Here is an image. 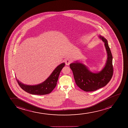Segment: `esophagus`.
I'll return each mask as SVG.
<instances>
[{
  "label": "esophagus",
  "mask_w": 128,
  "mask_h": 128,
  "mask_svg": "<svg viewBox=\"0 0 128 128\" xmlns=\"http://www.w3.org/2000/svg\"><path fill=\"white\" fill-rule=\"evenodd\" d=\"M72 63V60L70 59L67 58L65 60V64L66 65H69L70 64Z\"/></svg>",
  "instance_id": "obj_1"
}]
</instances>
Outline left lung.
<instances>
[{"instance_id":"obj_1","label":"left lung","mask_w":128,"mask_h":128,"mask_svg":"<svg viewBox=\"0 0 128 128\" xmlns=\"http://www.w3.org/2000/svg\"><path fill=\"white\" fill-rule=\"evenodd\" d=\"M100 38L104 43L108 54L106 66L100 72H92L84 65L78 62L70 65L76 83L80 89L86 92L95 91L104 87L110 82L113 74V57L108 41L101 36Z\"/></svg>"}]
</instances>
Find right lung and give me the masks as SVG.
I'll use <instances>...</instances> for the list:
<instances>
[{
    "label": "right lung",
    "mask_w": 128,
    "mask_h": 128,
    "mask_svg": "<svg viewBox=\"0 0 128 128\" xmlns=\"http://www.w3.org/2000/svg\"><path fill=\"white\" fill-rule=\"evenodd\" d=\"M64 66V63L61 64L54 70L47 80L38 85H26L20 82L17 79L16 81L21 88L29 94L40 95L48 94L56 87L59 75L62 68Z\"/></svg>",
    "instance_id": "1"
}]
</instances>
